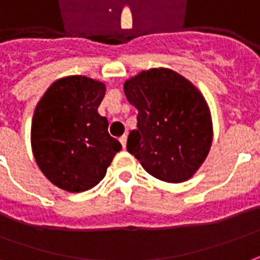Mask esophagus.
<instances>
[{"label": "esophagus", "mask_w": 260, "mask_h": 260, "mask_svg": "<svg viewBox=\"0 0 260 260\" xmlns=\"http://www.w3.org/2000/svg\"><path fill=\"white\" fill-rule=\"evenodd\" d=\"M119 142H121V145L125 148V146H126V135H122V137L119 138Z\"/></svg>", "instance_id": "esophagus-1"}]
</instances>
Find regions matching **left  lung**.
<instances>
[{
  "label": "left lung",
  "instance_id": "obj_1",
  "mask_svg": "<svg viewBox=\"0 0 260 260\" xmlns=\"http://www.w3.org/2000/svg\"><path fill=\"white\" fill-rule=\"evenodd\" d=\"M138 109L126 149L149 175L179 183L192 178L212 145L211 112L202 93L167 68L142 71L123 85Z\"/></svg>",
  "mask_w": 260,
  "mask_h": 260
}]
</instances>
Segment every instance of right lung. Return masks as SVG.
<instances>
[{
	"label": "right lung",
	"mask_w": 260,
	"mask_h": 260,
	"mask_svg": "<svg viewBox=\"0 0 260 260\" xmlns=\"http://www.w3.org/2000/svg\"><path fill=\"white\" fill-rule=\"evenodd\" d=\"M105 85L82 75L55 81L35 108L31 125L34 158L55 186L84 192L107 174L119 141L108 134L98 114Z\"/></svg>",
	"instance_id": "obj_1"
}]
</instances>
